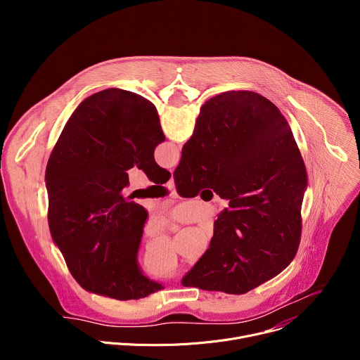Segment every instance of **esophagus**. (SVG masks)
I'll return each mask as SVG.
<instances>
[{
  "label": "esophagus",
  "mask_w": 360,
  "mask_h": 360,
  "mask_svg": "<svg viewBox=\"0 0 360 360\" xmlns=\"http://www.w3.org/2000/svg\"><path fill=\"white\" fill-rule=\"evenodd\" d=\"M167 188H168L169 192L175 193V181H174V178H171V179L167 182Z\"/></svg>",
  "instance_id": "1"
}]
</instances>
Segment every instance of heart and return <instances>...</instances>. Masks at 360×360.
<instances>
[{"mask_svg": "<svg viewBox=\"0 0 360 360\" xmlns=\"http://www.w3.org/2000/svg\"><path fill=\"white\" fill-rule=\"evenodd\" d=\"M145 268L152 276L168 278V276H171L176 272L178 262H176L175 255L164 256V258L153 259V261H146L145 259Z\"/></svg>", "mask_w": 360, "mask_h": 360, "instance_id": "obj_1", "label": "heart"}]
</instances>
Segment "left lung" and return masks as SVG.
I'll return each mask as SVG.
<instances>
[{
  "label": "left lung",
  "mask_w": 360,
  "mask_h": 360,
  "mask_svg": "<svg viewBox=\"0 0 360 360\" xmlns=\"http://www.w3.org/2000/svg\"><path fill=\"white\" fill-rule=\"evenodd\" d=\"M164 141L153 104L108 88L81 102L51 152L45 169L49 232L86 292L129 300L164 289L136 262L148 214L122 195L132 167L155 184L171 178L153 160Z\"/></svg>",
  "instance_id": "left-lung-1"
}]
</instances>
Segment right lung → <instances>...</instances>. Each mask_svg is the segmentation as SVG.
Segmentation results:
<instances>
[{
    "instance_id": "obj_1",
    "label": "right lung",
    "mask_w": 360,
    "mask_h": 360,
    "mask_svg": "<svg viewBox=\"0 0 360 360\" xmlns=\"http://www.w3.org/2000/svg\"><path fill=\"white\" fill-rule=\"evenodd\" d=\"M174 179L184 198L211 188L229 199L184 286L243 295L290 265L307 174L289 124L268 98L228 91L205 102Z\"/></svg>"
}]
</instances>
